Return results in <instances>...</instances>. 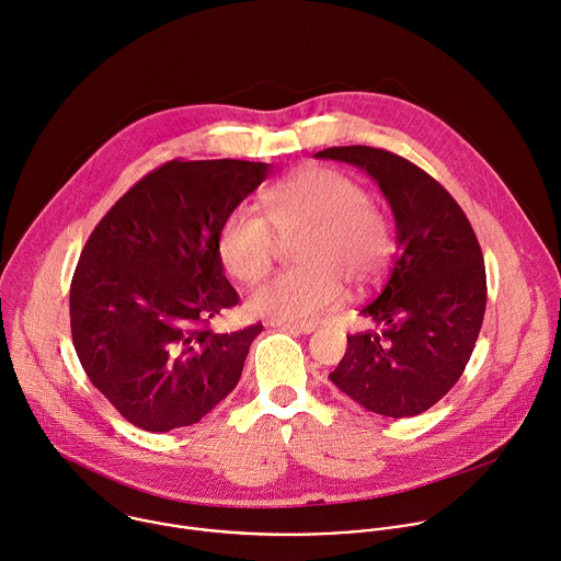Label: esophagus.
<instances>
[{"mask_svg":"<svg viewBox=\"0 0 561 561\" xmlns=\"http://www.w3.org/2000/svg\"><path fill=\"white\" fill-rule=\"evenodd\" d=\"M270 327L280 329V331H291V333H311L316 329L313 322H285V320H267Z\"/></svg>","mask_w":561,"mask_h":561,"instance_id":"1","label":"esophagus"}]
</instances>
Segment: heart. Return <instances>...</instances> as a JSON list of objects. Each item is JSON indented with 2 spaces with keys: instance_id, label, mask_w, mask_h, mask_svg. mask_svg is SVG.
<instances>
[{
  "instance_id": "b5f03b06",
  "label": "heart",
  "mask_w": 561,
  "mask_h": 561,
  "mask_svg": "<svg viewBox=\"0 0 561 561\" xmlns=\"http://www.w3.org/2000/svg\"><path fill=\"white\" fill-rule=\"evenodd\" d=\"M267 216L239 207L218 234V254L226 270L243 280L265 278L283 241L296 245L300 270L261 285L248 300L259 316L307 322L339 305L343 278L354 285L374 280L393 252L387 214L367 190L333 168H305L265 192Z\"/></svg>"
}]
</instances>
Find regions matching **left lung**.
<instances>
[{
	"instance_id": "8db88e82",
	"label": "left lung",
	"mask_w": 561,
	"mask_h": 561,
	"mask_svg": "<svg viewBox=\"0 0 561 561\" xmlns=\"http://www.w3.org/2000/svg\"><path fill=\"white\" fill-rule=\"evenodd\" d=\"M365 170L387 198L398 254L360 313L376 327L347 335L329 380L387 417L431 409L460 380L486 309V270L462 207L411 161L369 146L316 152Z\"/></svg>"
}]
</instances>
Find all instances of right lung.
<instances>
[{
    "label": "right lung",
    "instance_id": "obj_1",
    "mask_svg": "<svg viewBox=\"0 0 561 561\" xmlns=\"http://www.w3.org/2000/svg\"><path fill=\"white\" fill-rule=\"evenodd\" d=\"M267 174L270 163L239 159L163 163L90 234L70 285L72 343L90 382L135 426H190L239 385L263 324L207 329L239 302L218 234Z\"/></svg>",
    "mask_w": 561,
    "mask_h": 561
}]
</instances>
